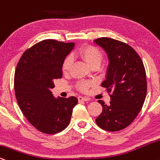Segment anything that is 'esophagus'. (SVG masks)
Listing matches in <instances>:
<instances>
[{"mask_svg": "<svg viewBox=\"0 0 160 160\" xmlns=\"http://www.w3.org/2000/svg\"><path fill=\"white\" fill-rule=\"evenodd\" d=\"M78 102H86V101L90 100L89 98H87V97H78Z\"/></svg>", "mask_w": 160, "mask_h": 160, "instance_id": "esophagus-1", "label": "esophagus"}]
</instances>
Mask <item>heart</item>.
I'll return each mask as SVG.
<instances>
[{"label": "heart", "mask_w": 160, "mask_h": 160, "mask_svg": "<svg viewBox=\"0 0 160 160\" xmlns=\"http://www.w3.org/2000/svg\"><path fill=\"white\" fill-rule=\"evenodd\" d=\"M78 55L84 60L92 68L99 67L103 58V53L102 50L98 47L87 45L82 46L78 51ZM72 65V56L68 55L63 60L61 66V70L63 73H67L70 70ZM93 85L91 82H79L76 84V88L78 91L83 93L88 91L89 88Z\"/></svg>", "instance_id": "b5f03b06"}]
</instances>
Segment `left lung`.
Here are the masks:
<instances>
[{
	"label": "left lung",
	"instance_id": "left-lung-1",
	"mask_svg": "<svg viewBox=\"0 0 160 160\" xmlns=\"http://www.w3.org/2000/svg\"><path fill=\"white\" fill-rule=\"evenodd\" d=\"M94 42L106 51L109 64L102 87L111 93L110 104L102 100V112L96 119L101 129L115 132L132 123L142 109L147 95L144 66L137 52L127 43L108 37Z\"/></svg>",
	"mask_w": 160,
	"mask_h": 160
}]
</instances>
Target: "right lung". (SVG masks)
Masks as SVG:
<instances>
[{"label":"right lung","mask_w":160,"mask_h":160,"mask_svg":"<svg viewBox=\"0 0 160 160\" xmlns=\"http://www.w3.org/2000/svg\"><path fill=\"white\" fill-rule=\"evenodd\" d=\"M74 46V42L45 39L26 50L17 64L14 90L18 106L28 121L43 133L55 134L67 128L78 103L76 97L54 98L51 91L54 81L62 78V63Z\"/></svg>","instance_id":"obj_1"}]
</instances>
